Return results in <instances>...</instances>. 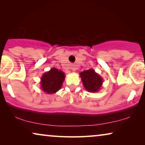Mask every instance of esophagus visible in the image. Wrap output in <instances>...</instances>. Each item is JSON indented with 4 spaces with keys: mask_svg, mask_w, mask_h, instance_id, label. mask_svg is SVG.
Wrapping results in <instances>:
<instances>
[{
    "mask_svg": "<svg viewBox=\"0 0 145 145\" xmlns=\"http://www.w3.org/2000/svg\"><path fill=\"white\" fill-rule=\"evenodd\" d=\"M71 70L73 71H75L76 70V67L74 66V65H72V67H71Z\"/></svg>",
    "mask_w": 145,
    "mask_h": 145,
    "instance_id": "1",
    "label": "esophagus"
}]
</instances>
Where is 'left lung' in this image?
I'll return each mask as SVG.
<instances>
[{
  "instance_id": "obj_1",
  "label": "left lung",
  "mask_w": 145,
  "mask_h": 145,
  "mask_svg": "<svg viewBox=\"0 0 145 145\" xmlns=\"http://www.w3.org/2000/svg\"><path fill=\"white\" fill-rule=\"evenodd\" d=\"M80 76L85 89L89 92H97L102 88L103 78L94 69H88L81 72Z\"/></svg>"
}]
</instances>
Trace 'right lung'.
Returning a JSON list of instances; mask_svg holds the SVG:
<instances>
[{
  "label": "right lung",
  "mask_w": 145,
  "mask_h": 145,
  "mask_svg": "<svg viewBox=\"0 0 145 145\" xmlns=\"http://www.w3.org/2000/svg\"><path fill=\"white\" fill-rule=\"evenodd\" d=\"M65 79V73L62 71L55 68L43 73L41 77V88L47 94H52L56 93L62 87Z\"/></svg>",
  "instance_id": "add662e5"
}]
</instances>
